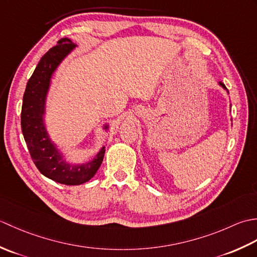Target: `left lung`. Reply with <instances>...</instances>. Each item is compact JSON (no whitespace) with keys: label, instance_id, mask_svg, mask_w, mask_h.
Returning a JSON list of instances; mask_svg holds the SVG:
<instances>
[{"label":"left lung","instance_id":"1","mask_svg":"<svg viewBox=\"0 0 257 257\" xmlns=\"http://www.w3.org/2000/svg\"><path fill=\"white\" fill-rule=\"evenodd\" d=\"M220 85H221V86L223 87V88H224V89H226V87H225V85H224V84H223V83H222V81H220ZM226 90H227V89H226Z\"/></svg>","mask_w":257,"mask_h":257}]
</instances>
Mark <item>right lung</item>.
<instances>
[{
    "instance_id": "1",
    "label": "right lung",
    "mask_w": 257,
    "mask_h": 257,
    "mask_svg": "<svg viewBox=\"0 0 257 257\" xmlns=\"http://www.w3.org/2000/svg\"><path fill=\"white\" fill-rule=\"evenodd\" d=\"M75 46L69 38H62L41 58L27 81L21 112L22 133L36 168L53 181L66 185H78L89 181L99 169L105 155V148H102L94 159L85 165L66 163L51 143L43 122L45 98L52 75Z\"/></svg>"
}]
</instances>
